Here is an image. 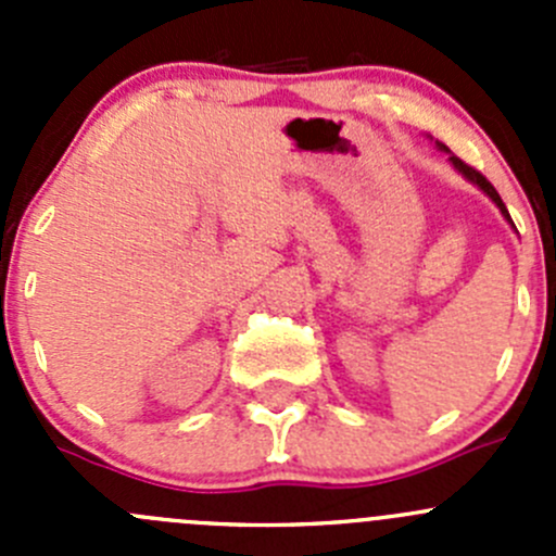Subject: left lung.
Masks as SVG:
<instances>
[{"instance_id":"1","label":"left lung","mask_w":556,"mask_h":556,"mask_svg":"<svg viewBox=\"0 0 556 556\" xmlns=\"http://www.w3.org/2000/svg\"><path fill=\"white\" fill-rule=\"evenodd\" d=\"M430 139H433V137H430ZM435 148H439V150H441V153H450V164L454 166V169H457L459 174H463V177H465V179H468V182H473V185H476V188H479V190H484V193H486V195H490V199H492V204H495V206H497V210H501V215H503V217H506V223H508V226H511V228H517V226H514L511 215H508L506 204H503L501 193H497V190H495V188H492V182H490V179H486V177H484V174H481V172H476V169H473V166L463 164V161H459V159H457V155H452V150H450V148H446V144H444V142H439V139H435Z\"/></svg>"}]
</instances>
